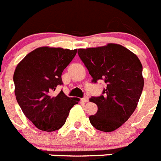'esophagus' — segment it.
Wrapping results in <instances>:
<instances>
[{"label": "esophagus", "mask_w": 161, "mask_h": 161, "mask_svg": "<svg viewBox=\"0 0 161 161\" xmlns=\"http://www.w3.org/2000/svg\"><path fill=\"white\" fill-rule=\"evenodd\" d=\"M82 100L84 103H88V102H89V97H88L87 95H86L83 98H82Z\"/></svg>", "instance_id": "1"}]
</instances>
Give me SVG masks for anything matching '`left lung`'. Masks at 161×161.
<instances>
[{"label":"left lung","instance_id":"1","mask_svg":"<svg viewBox=\"0 0 161 161\" xmlns=\"http://www.w3.org/2000/svg\"><path fill=\"white\" fill-rule=\"evenodd\" d=\"M78 54L92 82L103 80L106 84L103 95L90 98L97 106V112L90 116V121L97 130L114 131L137 106L144 87L142 63L131 51L117 43L80 48Z\"/></svg>","mask_w":161,"mask_h":161}]
</instances>
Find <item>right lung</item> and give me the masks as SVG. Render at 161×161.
<instances>
[{
  "label": "right lung",
  "mask_w": 161,
  "mask_h": 161,
  "mask_svg": "<svg viewBox=\"0 0 161 161\" xmlns=\"http://www.w3.org/2000/svg\"><path fill=\"white\" fill-rule=\"evenodd\" d=\"M77 53V49L40 47L17 64L13 75L15 95L24 114L37 129L53 132L66 122L70 109L79 98L69 97L63 91L62 73Z\"/></svg>",
  "instance_id": "add662e5"
}]
</instances>
